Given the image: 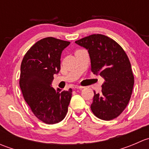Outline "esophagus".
<instances>
[{
  "instance_id": "obj_1",
  "label": "esophagus",
  "mask_w": 149,
  "mask_h": 149,
  "mask_svg": "<svg viewBox=\"0 0 149 149\" xmlns=\"http://www.w3.org/2000/svg\"><path fill=\"white\" fill-rule=\"evenodd\" d=\"M84 87L81 86H78V85H75L74 86H73V88H79V89H81V88H83Z\"/></svg>"
}]
</instances>
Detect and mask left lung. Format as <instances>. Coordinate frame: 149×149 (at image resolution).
I'll use <instances>...</instances> for the list:
<instances>
[{
  "instance_id": "left-lung-1",
  "label": "left lung",
  "mask_w": 149,
  "mask_h": 149,
  "mask_svg": "<svg viewBox=\"0 0 149 149\" xmlns=\"http://www.w3.org/2000/svg\"><path fill=\"white\" fill-rule=\"evenodd\" d=\"M75 42L88 50L91 70L104 79L102 92L94 91L91 109L103 120H111L123 112L130 101L134 76L128 57L115 40L103 34H91Z\"/></svg>"
}]
</instances>
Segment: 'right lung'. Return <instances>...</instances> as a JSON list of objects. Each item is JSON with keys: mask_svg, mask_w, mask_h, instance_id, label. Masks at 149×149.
<instances>
[{"mask_svg": "<svg viewBox=\"0 0 149 149\" xmlns=\"http://www.w3.org/2000/svg\"><path fill=\"white\" fill-rule=\"evenodd\" d=\"M70 42L46 37L26 52L21 64L19 86L34 115L46 124L62 121L68 112L72 89L56 90L51 84L61 70V56Z\"/></svg>", "mask_w": 149, "mask_h": 149, "instance_id": "right-lung-1", "label": "right lung"}]
</instances>
